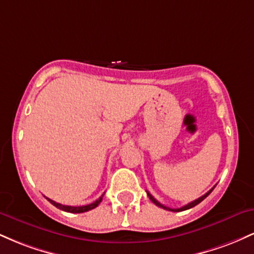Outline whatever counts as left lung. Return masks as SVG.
Here are the masks:
<instances>
[{
  "label": "left lung",
  "instance_id": "8db88e82",
  "mask_svg": "<svg viewBox=\"0 0 254 254\" xmlns=\"http://www.w3.org/2000/svg\"><path fill=\"white\" fill-rule=\"evenodd\" d=\"M215 189V186L214 188L211 189V190H209L208 192H206L205 194H203L202 197H199L198 198V199H196V200H193V202H191V203H189V204H186V205H184V206H182V208H178V209H172V208H168V206H165V205H162L161 203L160 202H157V200L155 199V198H154L153 196H151V194L149 193V192L147 191V194H148V197H149V199L151 200V202H153L154 204H155V205H157V206H160V208H162V209H165V210H171V211H184V210H188V209H191V208H193V206H196L197 204H199L200 202H202L203 199H205L206 197L209 196V194L211 193V191L214 190Z\"/></svg>",
  "mask_w": 254,
  "mask_h": 254
}]
</instances>
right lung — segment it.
Instances as JSON below:
<instances>
[{"instance_id": "right-lung-1", "label": "right lung", "mask_w": 254, "mask_h": 254, "mask_svg": "<svg viewBox=\"0 0 254 254\" xmlns=\"http://www.w3.org/2000/svg\"><path fill=\"white\" fill-rule=\"evenodd\" d=\"M103 197H104V194H103V196H101L100 198H99V199L95 200V202L90 203V204H88V205H82V206L63 205V204H60V203L55 202V200L50 199V198H46V199H48L49 202H50V203L52 204V205H55V206H56V208L61 209V210L66 211V212H72V214H80V212H86V211L92 210V209L97 208V206L99 205V204H100L101 200H103Z\"/></svg>"}]
</instances>
